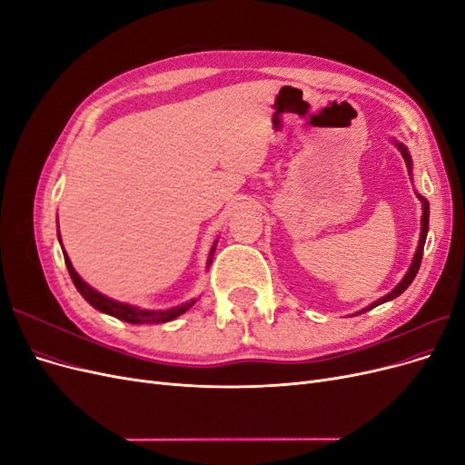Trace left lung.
Listing matches in <instances>:
<instances>
[{
	"label": "left lung",
	"mask_w": 465,
	"mask_h": 465,
	"mask_svg": "<svg viewBox=\"0 0 465 465\" xmlns=\"http://www.w3.org/2000/svg\"><path fill=\"white\" fill-rule=\"evenodd\" d=\"M391 142H393V145H396V147L400 149L401 157L405 159L407 171H410V174H411V171H413V161H411V154H410V151H407V147H405L403 143L396 142V139H391ZM417 198H419V202H420V209H423V215H420V234H419V244H417V250H415V256H413V260H411L410 270L405 272L403 279H401L400 283H398L396 287H393L388 294H384L382 299L374 301V302H372V304H369L367 308H362V311H359V314L371 311V308H374V306H378V304H384V302H388V301H393L396 297H400V294H401L407 287H410V285L413 283V279H415V275H417V272H419L420 260H423V248H425L427 232H429V202H427V198H423V195H420V193H417Z\"/></svg>",
	"instance_id": "8db88e82"
}]
</instances>
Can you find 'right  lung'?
Returning a JSON list of instances; mask_svg holds the SVG:
<instances>
[{"label":"right lung","mask_w":465,"mask_h":465,"mask_svg":"<svg viewBox=\"0 0 465 465\" xmlns=\"http://www.w3.org/2000/svg\"><path fill=\"white\" fill-rule=\"evenodd\" d=\"M58 241L62 242L60 231H58ZM215 246H217V241L213 242V248H211V252H209L207 267L211 265V262H213ZM62 252H64V260H65V265H67L69 277H72L75 289L81 292V297L85 299L93 308H96L98 312H104L108 316H114V318L124 320V322H128V323H161V322H171V320L178 318L180 314H184L186 311H190V308L200 301V299H190V301L182 302L178 306L164 308V311H149V308H139V306H134V304H128V302H120V301H114V299H108L106 294L98 292L96 289H93L89 283H85V281L79 277V273L74 270L72 260H69V256L65 254L64 246H62Z\"/></svg>","instance_id":"1"}]
</instances>
